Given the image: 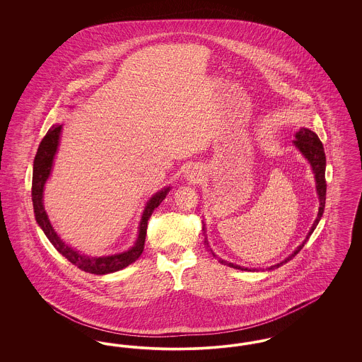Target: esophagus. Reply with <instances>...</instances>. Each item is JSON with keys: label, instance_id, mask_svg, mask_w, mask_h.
I'll return each mask as SVG.
<instances>
[{"label": "esophagus", "instance_id": "34e87169", "mask_svg": "<svg viewBox=\"0 0 362 362\" xmlns=\"http://www.w3.org/2000/svg\"><path fill=\"white\" fill-rule=\"evenodd\" d=\"M187 177L191 179L192 182H195V180L199 177V173L195 171V170H189V173H187Z\"/></svg>", "mask_w": 362, "mask_h": 362}]
</instances>
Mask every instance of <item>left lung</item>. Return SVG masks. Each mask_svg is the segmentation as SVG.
Returning a JSON list of instances; mask_svg holds the SVG:
<instances>
[{
  "label": "left lung",
  "mask_w": 362,
  "mask_h": 362,
  "mask_svg": "<svg viewBox=\"0 0 362 362\" xmlns=\"http://www.w3.org/2000/svg\"><path fill=\"white\" fill-rule=\"evenodd\" d=\"M296 138H297V139H294V145L301 151L303 155L308 158V161L310 163V167H312L313 173H315L316 189H317V195H319L320 207H319L317 217H316L315 223L312 225L310 233H308L305 241H304L303 244H300V247H297V250L293 252L291 257H288L284 262H281V263H278V264L272 266L270 269H276V267L282 266L284 263L289 262L291 259L294 258V257L301 251V248L304 247V244L310 239L312 232L315 230L316 225L319 224V221H320V218H322V216H323V211H325V205H326V191H327V185H326V155H325L323 144H322V141L319 139V137L316 136V133L310 132V129H305V127H301V129L297 132ZM204 229H205V225H204ZM220 263H223L225 266H229V267H233V269H238V270H248L247 267H241V266L229 263V262H225V260H221V259H220ZM248 272H251V270H248Z\"/></svg>",
  "instance_id": "obj_1"
}]
</instances>
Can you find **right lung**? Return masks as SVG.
<instances>
[{"label": "right lung", "mask_w": 362, "mask_h": 362, "mask_svg": "<svg viewBox=\"0 0 362 362\" xmlns=\"http://www.w3.org/2000/svg\"><path fill=\"white\" fill-rule=\"evenodd\" d=\"M61 129H62L61 124L52 126V129L47 132V134L42 139L36 156H35L34 173H33V204H34L36 223L43 229L47 239L52 241L54 248L62 257L68 259L71 264L77 266L80 270H83L86 273H90V274H96V276L122 270V269L127 267L129 264H132L133 262H136L139 258V255L142 254L144 245H145V238H146L148 220L151 218L156 207L161 204V201H164V198L167 197V192L170 191V187L157 192L148 202V205L144 210L142 218H141L139 235H138L134 247H132L129 251H126L123 254L112 255V257L89 258L86 255H80L77 251L68 247L64 241L58 238V235L55 233L54 228L47 218L45 207H43V187L52 173V160H54V156H55L57 148H58Z\"/></svg>", "instance_id": "add662e5"}]
</instances>
